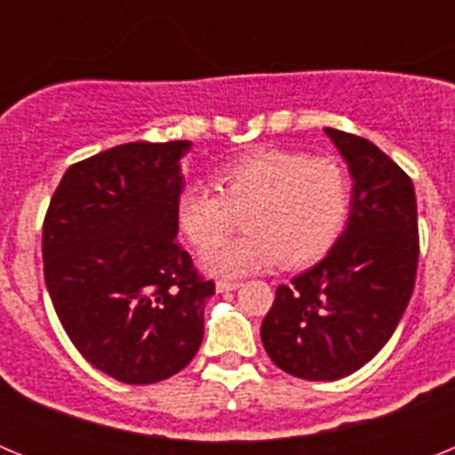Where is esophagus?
Instances as JSON below:
<instances>
[{"instance_id": "obj_1", "label": "esophagus", "mask_w": 455, "mask_h": 455, "mask_svg": "<svg viewBox=\"0 0 455 455\" xmlns=\"http://www.w3.org/2000/svg\"><path fill=\"white\" fill-rule=\"evenodd\" d=\"M239 287V280H219V283H216V289H219V291H235V289Z\"/></svg>"}]
</instances>
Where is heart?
<instances>
[{"mask_svg":"<svg viewBox=\"0 0 455 455\" xmlns=\"http://www.w3.org/2000/svg\"><path fill=\"white\" fill-rule=\"evenodd\" d=\"M214 188L182 191L178 223L204 251L244 216L246 235L204 252V268L219 275H243L277 262L287 268L316 262L341 235L351 207L347 168L305 152L243 155L214 172Z\"/></svg>","mask_w":455,"mask_h":455,"instance_id":"heart-1","label":"heart"}]
</instances>
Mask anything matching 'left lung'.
I'll list each match as a JSON object with an SVG mask.
<instances>
[{
	"mask_svg": "<svg viewBox=\"0 0 455 455\" xmlns=\"http://www.w3.org/2000/svg\"><path fill=\"white\" fill-rule=\"evenodd\" d=\"M353 175L351 219L332 251L275 289L262 344L283 371L337 380L387 344L415 289L417 198L408 172L371 140L325 127Z\"/></svg>",
	"mask_w": 455,
	"mask_h": 455,
	"instance_id": "8db88e82",
	"label": "left lung"
}]
</instances>
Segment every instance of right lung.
Wrapping results in <instances>:
<instances>
[{
	"instance_id": "1",
	"label": "right lung",
	"mask_w": 455,
	"mask_h": 455,
	"mask_svg": "<svg viewBox=\"0 0 455 455\" xmlns=\"http://www.w3.org/2000/svg\"><path fill=\"white\" fill-rule=\"evenodd\" d=\"M188 148L136 140L72 164L43 220L56 316L88 363L120 383L166 380L203 344L216 284L178 241Z\"/></svg>"
}]
</instances>
